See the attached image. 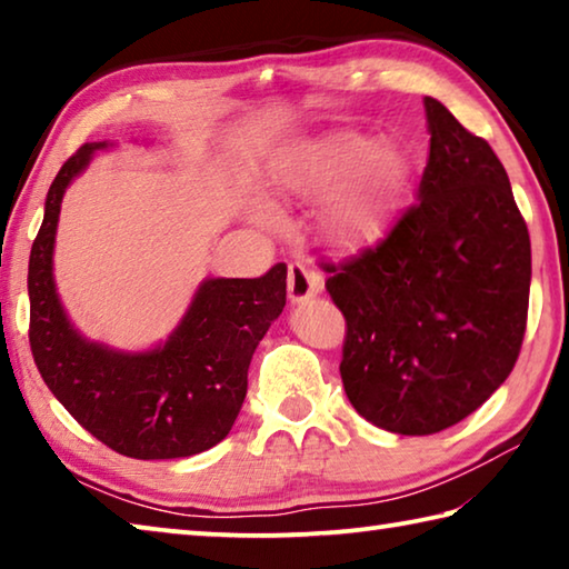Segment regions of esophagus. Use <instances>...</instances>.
Here are the masks:
<instances>
[{
  "mask_svg": "<svg viewBox=\"0 0 569 569\" xmlns=\"http://www.w3.org/2000/svg\"><path fill=\"white\" fill-rule=\"evenodd\" d=\"M323 288V278L319 271H313L306 263H291L288 266V298L291 303H303L313 298Z\"/></svg>",
  "mask_w": 569,
  "mask_h": 569,
  "instance_id": "esophagus-1",
  "label": "esophagus"
}]
</instances>
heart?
Instances as JSON below:
<instances>
[{"label": "heart", "mask_w": 569, "mask_h": 569, "mask_svg": "<svg viewBox=\"0 0 569 569\" xmlns=\"http://www.w3.org/2000/svg\"><path fill=\"white\" fill-rule=\"evenodd\" d=\"M401 172V156L391 146H371L359 132H339L301 152L288 170V180L308 190L343 184L331 200L326 223L333 238L356 246L381 230Z\"/></svg>", "instance_id": "1"}]
</instances>
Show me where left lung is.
Listing matches in <instances>:
<instances>
[{"instance_id": "left-lung-1", "label": "left lung", "mask_w": 569, "mask_h": 569, "mask_svg": "<svg viewBox=\"0 0 569 569\" xmlns=\"http://www.w3.org/2000/svg\"><path fill=\"white\" fill-rule=\"evenodd\" d=\"M429 160L417 203L377 246L323 263L346 319L341 379L353 409L427 437L477 411L522 349L532 250L487 140L423 98Z\"/></svg>"}]
</instances>
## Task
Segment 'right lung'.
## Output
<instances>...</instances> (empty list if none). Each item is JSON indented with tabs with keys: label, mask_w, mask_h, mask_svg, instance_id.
I'll use <instances>...</instances> for the list:
<instances>
[{
	"label": "right lung",
	"mask_w": 569,
	"mask_h": 569,
	"mask_svg": "<svg viewBox=\"0 0 569 569\" xmlns=\"http://www.w3.org/2000/svg\"><path fill=\"white\" fill-rule=\"evenodd\" d=\"M84 142L44 200L30 253V346L54 399L94 439L132 459L200 455L228 437L248 391L258 341L286 306V266L261 278H206L166 341L120 351L74 329L54 286V236L64 190L94 152Z\"/></svg>",
	"instance_id": "right-lung-1"
}]
</instances>
